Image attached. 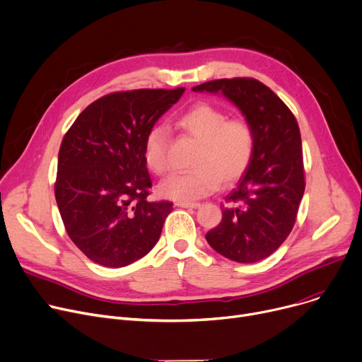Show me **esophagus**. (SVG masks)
Masks as SVG:
<instances>
[{
	"mask_svg": "<svg viewBox=\"0 0 362 362\" xmlns=\"http://www.w3.org/2000/svg\"><path fill=\"white\" fill-rule=\"evenodd\" d=\"M176 205L180 208H189V209H197L201 206V204L198 202H177Z\"/></svg>",
	"mask_w": 362,
	"mask_h": 362,
	"instance_id": "1",
	"label": "esophagus"
}]
</instances>
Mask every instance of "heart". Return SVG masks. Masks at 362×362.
Masks as SVG:
<instances>
[{
	"mask_svg": "<svg viewBox=\"0 0 362 362\" xmlns=\"http://www.w3.org/2000/svg\"><path fill=\"white\" fill-rule=\"evenodd\" d=\"M176 127L197 139L194 170L170 175L157 187L160 197L176 202L201 199L218 187L235 183L245 175L255 153V134L243 119L228 115L209 103H197L176 119ZM167 131L153 127L144 139L142 158L148 170L163 175L167 168Z\"/></svg>",
	"mask_w": 362,
	"mask_h": 362,
	"instance_id": "b5f03b06",
	"label": "heart"
}]
</instances>
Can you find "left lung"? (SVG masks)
<instances>
[{"instance_id":"left-lung-1","label":"left lung","mask_w":362,"mask_h":362,"mask_svg":"<svg viewBox=\"0 0 362 362\" xmlns=\"http://www.w3.org/2000/svg\"><path fill=\"white\" fill-rule=\"evenodd\" d=\"M192 91L223 94L253 129L250 165L226 197L221 223L205 238L230 260L259 262L272 255L291 233L304 195L298 124L278 95L253 78L208 81Z\"/></svg>"}]
</instances>
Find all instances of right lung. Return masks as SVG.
I'll return each mask as SVG.
<instances>
[{
  "label": "right lung",
  "mask_w": 362,
  "mask_h": 362,
  "mask_svg": "<svg viewBox=\"0 0 362 362\" xmlns=\"http://www.w3.org/2000/svg\"><path fill=\"white\" fill-rule=\"evenodd\" d=\"M185 88L113 93L86 107L65 134L55 198L65 230L93 262L122 268L158 242L172 202H150L142 158L147 132Z\"/></svg>",
  "instance_id": "add662e5"
}]
</instances>
